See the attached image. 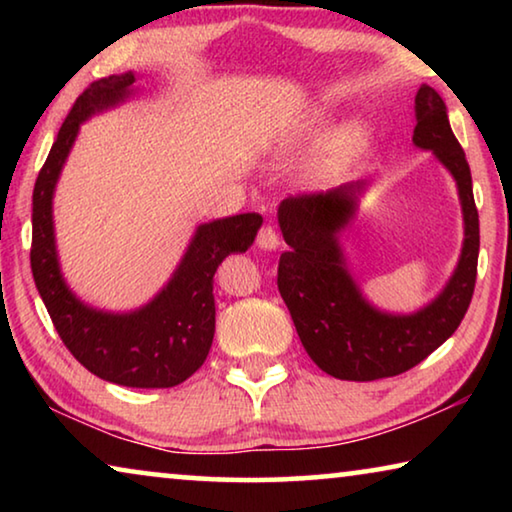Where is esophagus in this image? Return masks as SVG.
Masks as SVG:
<instances>
[{
	"label": "esophagus",
	"mask_w": 512,
	"mask_h": 512,
	"mask_svg": "<svg viewBox=\"0 0 512 512\" xmlns=\"http://www.w3.org/2000/svg\"><path fill=\"white\" fill-rule=\"evenodd\" d=\"M257 246L262 250H275L280 246V235H277L271 225H264V228L257 232Z\"/></svg>",
	"instance_id": "obj_1"
}]
</instances>
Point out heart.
<instances>
[{"instance_id": "obj_1", "label": "heart", "mask_w": 512, "mask_h": 512, "mask_svg": "<svg viewBox=\"0 0 512 512\" xmlns=\"http://www.w3.org/2000/svg\"><path fill=\"white\" fill-rule=\"evenodd\" d=\"M309 131L311 133L323 131V119L318 117ZM363 144H366V133H363L361 126L345 128V131H341L332 142L327 144L323 155L311 164L309 178L318 185L336 183V180L350 169V164L359 158V153L363 151Z\"/></svg>"}]
</instances>
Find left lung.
<instances>
[{
    "label": "left lung",
    "mask_w": 512,
    "mask_h": 512,
    "mask_svg": "<svg viewBox=\"0 0 512 512\" xmlns=\"http://www.w3.org/2000/svg\"><path fill=\"white\" fill-rule=\"evenodd\" d=\"M415 121L413 144L433 151L454 176L465 223L458 264L429 305L413 314L379 311L345 268L339 235L357 212V198L366 189L363 180L320 194L289 196L277 207L282 237L291 246L277 266V289L307 354L336 379L402 375L440 348L470 307L479 262V212L470 164L449 126L445 101L429 85L415 94Z\"/></svg>",
    "instance_id": "left-lung-1"
}]
</instances>
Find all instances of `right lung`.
I'll list each match as a JSON object with an SVG mask.
<instances>
[{
  "label": "right lung",
  "mask_w": 512,
  "mask_h": 512,
  "mask_svg": "<svg viewBox=\"0 0 512 512\" xmlns=\"http://www.w3.org/2000/svg\"><path fill=\"white\" fill-rule=\"evenodd\" d=\"M135 74L94 81L69 110L33 187L31 271L65 348L81 366L128 388H171L203 366L214 339V273L230 253H246L262 216H225L198 225L171 280L144 307L112 314L85 305L60 273L54 237V192L85 119L126 101Z\"/></svg>",
  "instance_id": "obj_1"
}]
</instances>
